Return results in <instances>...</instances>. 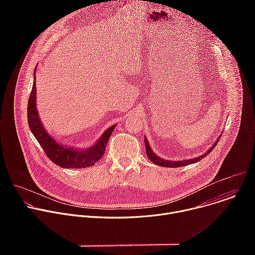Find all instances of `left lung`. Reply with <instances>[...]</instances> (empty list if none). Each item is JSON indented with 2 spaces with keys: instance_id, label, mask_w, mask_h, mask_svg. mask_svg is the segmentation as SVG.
<instances>
[{
  "instance_id": "1",
  "label": "left lung",
  "mask_w": 255,
  "mask_h": 255,
  "mask_svg": "<svg viewBox=\"0 0 255 255\" xmlns=\"http://www.w3.org/2000/svg\"><path fill=\"white\" fill-rule=\"evenodd\" d=\"M219 139H220V137H219ZM144 141H145V149H146V153H147L148 158H149L153 163H155V164H157V165H160V166H165V167H180V166H186V165H189V164L198 162V161H200L202 158L206 157V156L215 148L216 144L218 143V142L216 141V143H214V144L212 145V147H211L206 153H204L203 155H201V156H199V157H195V158H193V159H186V160L170 161V160H165V159H162V158L158 157V156L152 151V149H151L150 146H149V144H148V141H147L146 137L144 138Z\"/></svg>"
}]
</instances>
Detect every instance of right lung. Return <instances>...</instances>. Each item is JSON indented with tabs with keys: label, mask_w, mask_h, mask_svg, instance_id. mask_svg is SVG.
Instances as JSON below:
<instances>
[{
	"label": "right lung",
	"mask_w": 255,
	"mask_h": 255,
	"mask_svg": "<svg viewBox=\"0 0 255 255\" xmlns=\"http://www.w3.org/2000/svg\"><path fill=\"white\" fill-rule=\"evenodd\" d=\"M36 70L34 71V83L28 101L27 118L28 124L34 137L37 139L47 157L62 168H85L93 166L99 161L106 150L108 140L115 129V125L108 128L101 138L87 149H76L56 142L44 129L39 114L36 109Z\"/></svg>",
	"instance_id": "right-lung-1"
}]
</instances>
